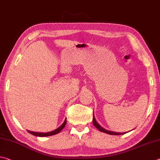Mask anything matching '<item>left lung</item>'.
<instances>
[{"instance_id": "8db88e82", "label": "left lung", "mask_w": 160, "mask_h": 160, "mask_svg": "<svg viewBox=\"0 0 160 160\" xmlns=\"http://www.w3.org/2000/svg\"><path fill=\"white\" fill-rule=\"evenodd\" d=\"M93 125L98 128V129L100 131H101V132H103V133H108V134H110V135H122V134L125 133L113 132V131H108V130L105 129V128H103L101 127V126L98 124V122H96V119H95L94 114H93Z\"/></svg>"}]
</instances>
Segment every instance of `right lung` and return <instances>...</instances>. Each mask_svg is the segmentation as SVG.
I'll use <instances>...</instances> for the list:
<instances>
[{
  "label": "right lung",
  "instance_id": "obj_1",
  "mask_svg": "<svg viewBox=\"0 0 160 160\" xmlns=\"http://www.w3.org/2000/svg\"><path fill=\"white\" fill-rule=\"evenodd\" d=\"M66 123H67V119L64 120V122L62 124L60 127L58 128L57 129H55L52 131H50V132H47V133H37V132H33V131H28V132L29 133L32 134L33 136H40V137H44V136H52V135H55V134H57L59 132H60V131L63 129L64 127H65L66 125Z\"/></svg>",
  "mask_w": 160,
  "mask_h": 160
}]
</instances>
